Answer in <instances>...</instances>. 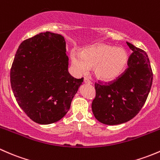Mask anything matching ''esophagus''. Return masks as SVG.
Returning a JSON list of instances; mask_svg holds the SVG:
<instances>
[{
    "instance_id": "esophagus-1",
    "label": "esophagus",
    "mask_w": 160,
    "mask_h": 160,
    "mask_svg": "<svg viewBox=\"0 0 160 160\" xmlns=\"http://www.w3.org/2000/svg\"><path fill=\"white\" fill-rule=\"evenodd\" d=\"M84 83L88 84V85H90V84H92V82H91V81L88 79V78H84Z\"/></svg>"
}]
</instances>
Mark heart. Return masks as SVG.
Masks as SVG:
<instances>
[{"mask_svg": "<svg viewBox=\"0 0 160 160\" xmlns=\"http://www.w3.org/2000/svg\"><path fill=\"white\" fill-rule=\"evenodd\" d=\"M129 56L122 48L107 44H97L78 54L74 53L71 61L75 70L85 73L93 67V72L98 79L109 82L116 79L126 70Z\"/></svg>", "mask_w": 160, "mask_h": 160, "instance_id": "1", "label": "heart"}]
</instances>
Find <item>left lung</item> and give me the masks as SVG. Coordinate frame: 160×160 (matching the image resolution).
Returning a JSON list of instances; mask_svg holds the SVG:
<instances>
[{
    "mask_svg": "<svg viewBox=\"0 0 160 160\" xmlns=\"http://www.w3.org/2000/svg\"><path fill=\"white\" fill-rule=\"evenodd\" d=\"M132 51L128 68L109 84L95 83L92 104L94 116L109 126L129 121L139 113L146 101L152 83V71L147 54L126 42Z\"/></svg>",
    "mask_w": 160,
    "mask_h": 160,
    "instance_id": "8db88e82",
    "label": "left lung"
}]
</instances>
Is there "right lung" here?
I'll use <instances>...</instances> for the list:
<instances>
[{
    "instance_id": "add662e5",
    "label": "right lung",
    "mask_w": 160,
    "mask_h": 160,
    "mask_svg": "<svg viewBox=\"0 0 160 160\" xmlns=\"http://www.w3.org/2000/svg\"><path fill=\"white\" fill-rule=\"evenodd\" d=\"M64 37L46 31L24 41L11 69V85L18 104L42 125L62 119L83 78L68 73Z\"/></svg>"
}]
</instances>
